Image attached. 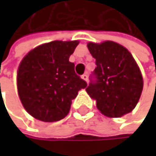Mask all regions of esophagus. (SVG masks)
<instances>
[{
	"label": "esophagus",
	"mask_w": 156,
	"mask_h": 156,
	"mask_svg": "<svg viewBox=\"0 0 156 156\" xmlns=\"http://www.w3.org/2000/svg\"><path fill=\"white\" fill-rule=\"evenodd\" d=\"M81 77H82V80H84L85 81L88 82V75H87V74H83V75L81 76Z\"/></svg>",
	"instance_id": "1"
}]
</instances>
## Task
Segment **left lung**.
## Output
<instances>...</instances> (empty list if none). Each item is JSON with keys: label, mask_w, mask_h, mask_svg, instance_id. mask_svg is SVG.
<instances>
[{"label": "left lung", "mask_w": 156, "mask_h": 156, "mask_svg": "<svg viewBox=\"0 0 156 156\" xmlns=\"http://www.w3.org/2000/svg\"><path fill=\"white\" fill-rule=\"evenodd\" d=\"M87 47L96 67L86 91L96 101L97 108L110 118L131 112L143 89L142 75L131 53L112 41L90 42Z\"/></svg>", "instance_id": "8db88e82"}]
</instances>
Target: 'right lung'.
Here are the masks:
<instances>
[{
  "label": "right lung",
  "instance_id": "right-lung-1",
  "mask_svg": "<svg viewBox=\"0 0 156 156\" xmlns=\"http://www.w3.org/2000/svg\"><path fill=\"white\" fill-rule=\"evenodd\" d=\"M79 41H52L36 47L22 59L17 70V92L29 114L43 122L66 116L87 83L75 72L69 57Z\"/></svg>",
  "mask_w": 156,
  "mask_h": 156
}]
</instances>
